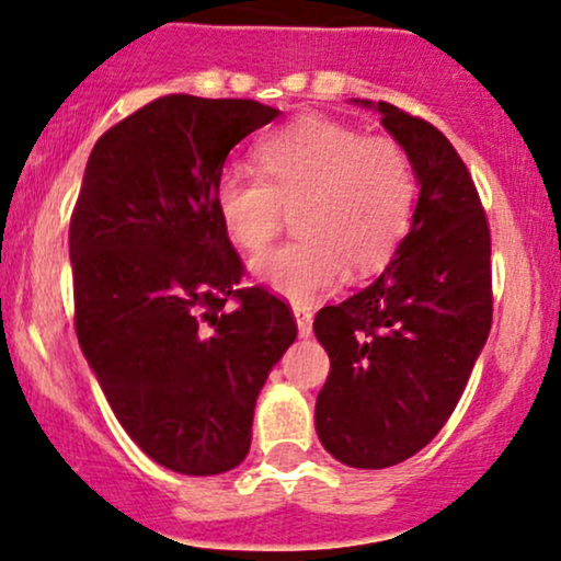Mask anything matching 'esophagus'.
<instances>
[{"mask_svg": "<svg viewBox=\"0 0 561 561\" xmlns=\"http://www.w3.org/2000/svg\"><path fill=\"white\" fill-rule=\"evenodd\" d=\"M293 313H295V319H298V332H300V336H308L310 332H313V313H310V308H306V306H295Z\"/></svg>", "mask_w": 561, "mask_h": 561, "instance_id": "34e87169", "label": "esophagus"}]
</instances>
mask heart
Instances as JSON below:
<instances>
[{"label":"heart","mask_w":561,"mask_h":561,"mask_svg":"<svg viewBox=\"0 0 561 561\" xmlns=\"http://www.w3.org/2000/svg\"><path fill=\"white\" fill-rule=\"evenodd\" d=\"M259 174L229 170L214 204L227 238L242 251L266 248L293 211L298 238L253 261L274 293L310 302L342 276L366 279L408 232L415 172L408 151L387 135H363L327 117H302L255 146Z\"/></svg>","instance_id":"heart-1"}]
</instances>
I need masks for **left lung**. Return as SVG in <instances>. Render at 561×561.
Returning a JSON list of instances; mask_svg holds the SVG:
<instances>
[{"label":"left lung","mask_w":561,"mask_h":561,"mask_svg":"<svg viewBox=\"0 0 561 561\" xmlns=\"http://www.w3.org/2000/svg\"><path fill=\"white\" fill-rule=\"evenodd\" d=\"M379 112L421 182L413 227L374 285L313 321L332 363L316 431L363 470L408 460L444 428L494 316L491 229L468 167L426 119L389 101Z\"/></svg>","instance_id":"obj_1"}]
</instances>
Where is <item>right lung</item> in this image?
<instances>
[{
  "label": "right lung",
  "instance_id": "1",
  "mask_svg": "<svg viewBox=\"0 0 561 561\" xmlns=\"http://www.w3.org/2000/svg\"><path fill=\"white\" fill-rule=\"evenodd\" d=\"M279 114L170 93L93 146L70 216L76 334L123 428L174 473L245 460L259 391L298 336L293 308L240 287L214 191L227 153Z\"/></svg>",
  "mask_w": 561,
  "mask_h": 561
}]
</instances>
